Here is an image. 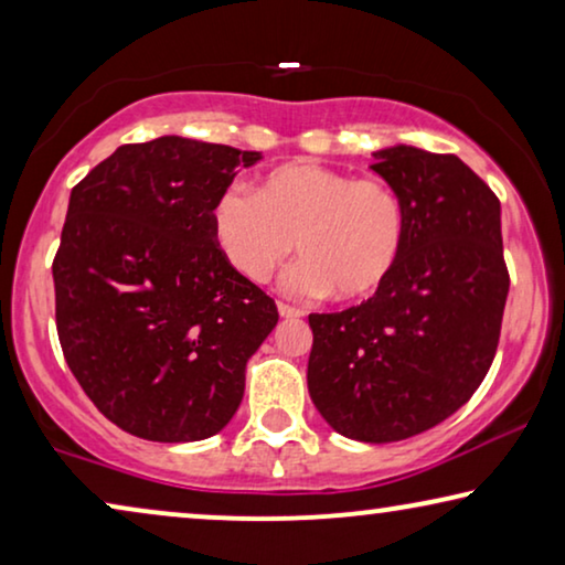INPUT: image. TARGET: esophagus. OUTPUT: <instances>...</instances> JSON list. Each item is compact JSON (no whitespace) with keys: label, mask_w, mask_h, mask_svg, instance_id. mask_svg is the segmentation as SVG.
Masks as SVG:
<instances>
[{"label":"esophagus","mask_w":565,"mask_h":565,"mask_svg":"<svg viewBox=\"0 0 565 565\" xmlns=\"http://www.w3.org/2000/svg\"><path fill=\"white\" fill-rule=\"evenodd\" d=\"M277 313L282 316V319H300L303 316V311L296 306H288V303H277Z\"/></svg>","instance_id":"esophagus-1"}]
</instances>
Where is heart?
<instances>
[{
    "instance_id": "heart-1",
    "label": "heart",
    "mask_w": 565,
    "mask_h": 565,
    "mask_svg": "<svg viewBox=\"0 0 565 565\" xmlns=\"http://www.w3.org/2000/svg\"><path fill=\"white\" fill-rule=\"evenodd\" d=\"M215 244L249 282H267L296 249V296L370 298L388 280L406 242L404 200L383 180H354L316 161L277 167L252 192L234 184L213 213Z\"/></svg>"
}]
</instances>
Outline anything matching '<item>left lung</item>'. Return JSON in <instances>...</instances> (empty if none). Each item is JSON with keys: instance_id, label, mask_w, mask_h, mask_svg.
<instances>
[{"instance_id": "8db88e82", "label": "left lung", "mask_w": 565, "mask_h": 565, "mask_svg": "<svg viewBox=\"0 0 565 565\" xmlns=\"http://www.w3.org/2000/svg\"><path fill=\"white\" fill-rule=\"evenodd\" d=\"M373 157L404 200L406 242L373 298L308 316V393L339 435L383 445L468 404L497 354L509 273L499 198L473 169L406 143Z\"/></svg>"}]
</instances>
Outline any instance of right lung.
Listing matches in <instances>:
<instances>
[{
  "label": "right lung",
  "mask_w": 565,
  "mask_h": 565,
  "mask_svg": "<svg viewBox=\"0 0 565 565\" xmlns=\"http://www.w3.org/2000/svg\"><path fill=\"white\" fill-rule=\"evenodd\" d=\"M259 151L161 136L120 146L72 190L53 259L66 365L113 424L198 443L244 398L275 300L228 265L211 213Z\"/></svg>",
  "instance_id": "1"
}]
</instances>
